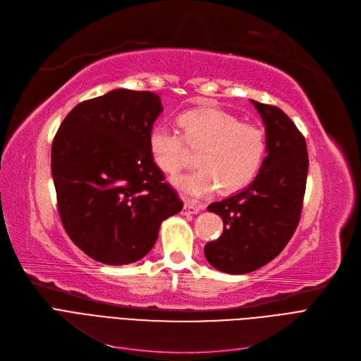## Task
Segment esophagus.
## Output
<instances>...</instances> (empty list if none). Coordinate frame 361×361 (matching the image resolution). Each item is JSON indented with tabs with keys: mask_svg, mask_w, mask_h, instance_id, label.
I'll return each instance as SVG.
<instances>
[{
	"mask_svg": "<svg viewBox=\"0 0 361 361\" xmlns=\"http://www.w3.org/2000/svg\"><path fill=\"white\" fill-rule=\"evenodd\" d=\"M200 209H202L201 205H194V204H190V202H185L183 209H182V214H183V216L197 214V213H200Z\"/></svg>",
	"mask_w": 361,
	"mask_h": 361,
	"instance_id": "obj_1",
	"label": "esophagus"
}]
</instances>
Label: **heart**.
Returning <instances> with one entry per match:
<instances>
[{"label": "heart", "instance_id": "obj_1", "mask_svg": "<svg viewBox=\"0 0 361 361\" xmlns=\"http://www.w3.org/2000/svg\"><path fill=\"white\" fill-rule=\"evenodd\" d=\"M182 134L157 125L150 134V152L161 172L176 175L190 152L200 153L194 173L176 178L175 185L190 198H201L219 186L224 194L249 185L259 172L267 153L265 133L255 123L207 106L179 118Z\"/></svg>", "mask_w": 361, "mask_h": 361}]
</instances>
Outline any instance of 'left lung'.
<instances>
[{"instance_id":"left-lung-1","label":"left lung","mask_w":361,"mask_h":361,"mask_svg":"<svg viewBox=\"0 0 361 361\" xmlns=\"http://www.w3.org/2000/svg\"><path fill=\"white\" fill-rule=\"evenodd\" d=\"M267 131V157L253 182L208 211L223 219V235L204 247L207 261L227 274H246L272 261L298 228L309 171L303 134L277 106L250 100Z\"/></svg>"}]
</instances>
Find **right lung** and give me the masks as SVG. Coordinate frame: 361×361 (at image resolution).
<instances>
[{"instance_id":"add662e5","label":"right lung","mask_w":361,"mask_h":361,"mask_svg":"<svg viewBox=\"0 0 361 361\" xmlns=\"http://www.w3.org/2000/svg\"><path fill=\"white\" fill-rule=\"evenodd\" d=\"M160 97L118 89L84 100L62 121L51 169L70 239L106 265H126L154 246L163 220L183 202L150 152Z\"/></svg>"}]
</instances>
